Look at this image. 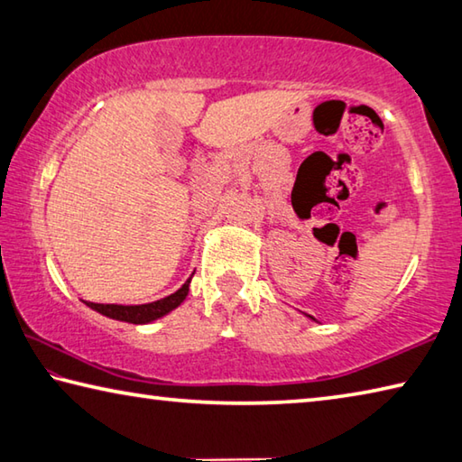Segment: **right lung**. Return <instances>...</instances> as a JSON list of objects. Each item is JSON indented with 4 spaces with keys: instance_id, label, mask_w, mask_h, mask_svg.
Instances as JSON below:
<instances>
[{
    "instance_id": "add662e5",
    "label": "right lung",
    "mask_w": 462,
    "mask_h": 462,
    "mask_svg": "<svg viewBox=\"0 0 462 462\" xmlns=\"http://www.w3.org/2000/svg\"><path fill=\"white\" fill-rule=\"evenodd\" d=\"M189 283L191 279L185 281V285L179 289V291L171 293L169 297H162L159 301L152 303H143V306H118V303H93L88 301L91 310L99 311L112 319H120V322H130V324H146L152 322L156 318H162L169 311H173L177 306H181V301L189 293Z\"/></svg>"
}]
</instances>
